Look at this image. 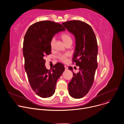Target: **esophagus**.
I'll use <instances>...</instances> for the list:
<instances>
[{"label":"esophagus","instance_id":"34e87169","mask_svg":"<svg viewBox=\"0 0 124 124\" xmlns=\"http://www.w3.org/2000/svg\"><path fill=\"white\" fill-rule=\"evenodd\" d=\"M64 67H65V70H67L68 69V67L67 66H66V65H65V66H64Z\"/></svg>","mask_w":124,"mask_h":124}]
</instances>
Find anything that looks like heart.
I'll return each instance as SVG.
<instances>
[{
	"mask_svg": "<svg viewBox=\"0 0 124 124\" xmlns=\"http://www.w3.org/2000/svg\"><path fill=\"white\" fill-rule=\"evenodd\" d=\"M61 38L65 44V45L70 42H72V39L70 37V35L68 33H64L61 35ZM55 38L53 37L50 41V46L51 47H52L54 46V44L55 42ZM69 54H60L58 55V58L62 61L65 62L67 61V58L69 56Z\"/></svg>",
	"mask_w": 124,
	"mask_h": 124,
	"instance_id": "obj_1",
	"label": "heart"
}]
</instances>
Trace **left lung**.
Listing matches in <instances>:
<instances>
[{
  "label": "left lung",
  "instance_id": "obj_1",
  "mask_svg": "<svg viewBox=\"0 0 124 124\" xmlns=\"http://www.w3.org/2000/svg\"><path fill=\"white\" fill-rule=\"evenodd\" d=\"M62 25L75 37L73 61L79 67L77 74L73 72L72 67H69L74 76L68 84L69 93L75 99H80L89 91L94 80L98 67L97 39L92 27L84 22L70 21L63 23Z\"/></svg>",
  "mask_w": 124,
  "mask_h": 124
}]
</instances>
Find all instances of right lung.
I'll return each instance as SVG.
<instances>
[{
  "instance_id": "1",
  "label": "right lung",
  "mask_w": 124,
  "mask_h": 124,
  "mask_svg": "<svg viewBox=\"0 0 124 124\" xmlns=\"http://www.w3.org/2000/svg\"><path fill=\"white\" fill-rule=\"evenodd\" d=\"M58 23L49 21L37 22L27 30L23 44L24 68L33 90L42 98L54 94L58 79L65 70L64 65L58 62L47 70L44 57L51 53L50 42L54 35L65 31Z\"/></svg>"
}]
</instances>
